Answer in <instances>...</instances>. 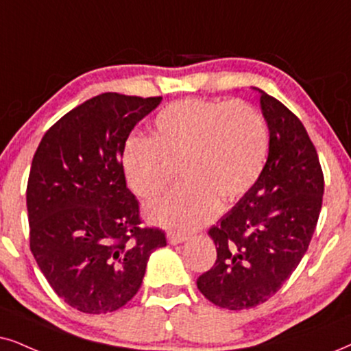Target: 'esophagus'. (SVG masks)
Listing matches in <instances>:
<instances>
[{"instance_id": "34e87169", "label": "esophagus", "mask_w": 351, "mask_h": 351, "mask_svg": "<svg viewBox=\"0 0 351 351\" xmlns=\"http://www.w3.org/2000/svg\"><path fill=\"white\" fill-rule=\"evenodd\" d=\"M167 239L170 245H180V243H183L188 239V237H186L184 233H175V232H170L167 234Z\"/></svg>"}]
</instances>
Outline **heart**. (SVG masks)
Instances as JSON below:
<instances>
[{"mask_svg": "<svg viewBox=\"0 0 351 351\" xmlns=\"http://www.w3.org/2000/svg\"><path fill=\"white\" fill-rule=\"evenodd\" d=\"M267 152V126L251 106L186 99L155 117L152 137H128L121 163L126 183L143 199L160 194L180 167L184 183L147 204L145 217L186 232L210 219L220 199L234 201L250 191Z\"/></svg>", "mask_w": 351, "mask_h": 351, "instance_id": "obj_1", "label": "heart"}]
</instances>
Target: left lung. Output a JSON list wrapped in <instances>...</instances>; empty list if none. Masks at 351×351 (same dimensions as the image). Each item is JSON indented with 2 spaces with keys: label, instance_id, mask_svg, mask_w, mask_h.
I'll list each match as a JSON object with an SVG mask.
<instances>
[{
  "label": "left lung",
  "instance_id": "8db88e82",
  "mask_svg": "<svg viewBox=\"0 0 351 351\" xmlns=\"http://www.w3.org/2000/svg\"><path fill=\"white\" fill-rule=\"evenodd\" d=\"M261 94L269 155L254 186L210 230L217 261L197 278L199 291L239 311L277 293L308 251L322 207L324 175L303 123Z\"/></svg>",
  "mask_w": 351,
  "mask_h": 351
}]
</instances>
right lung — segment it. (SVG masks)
<instances>
[{"label":"right lung","mask_w":351,"mask_h":351,"mask_svg":"<svg viewBox=\"0 0 351 351\" xmlns=\"http://www.w3.org/2000/svg\"><path fill=\"white\" fill-rule=\"evenodd\" d=\"M162 97L106 92L58 119L27 183L30 251L55 293L77 311L113 313L137 293L165 233L141 227L121 154Z\"/></svg>","instance_id":"1"}]
</instances>
